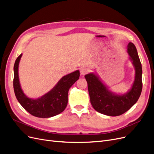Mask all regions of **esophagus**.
Masks as SVG:
<instances>
[{
	"label": "esophagus",
	"instance_id": "obj_1",
	"mask_svg": "<svg viewBox=\"0 0 154 154\" xmlns=\"http://www.w3.org/2000/svg\"><path fill=\"white\" fill-rule=\"evenodd\" d=\"M80 72H81V74L82 75H86V74L88 73L89 70L86 68H83L81 69Z\"/></svg>",
	"mask_w": 154,
	"mask_h": 154
}]
</instances>
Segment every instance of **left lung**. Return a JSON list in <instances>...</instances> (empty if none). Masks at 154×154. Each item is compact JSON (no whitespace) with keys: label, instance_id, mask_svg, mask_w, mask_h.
I'll use <instances>...</instances> for the list:
<instances>
[{"label":"left lung","instance_id":"obj_1","mask_svg":"<svg viewBox=\"0 0 154 154\" xmlns=\"http://www.w3.org/2000/svg\"><path fill=\"white\" fill-rule=\"evenodd\" d=\"M127 52L135 68V79L131 90L123 95L111 92L95 73L84 76L88 82L90 102L93 107L103 115L116 116L125 113L134 105L142 91V67L134 45L130 42L127 45Z\"/></svg>","mask_w":154,"mask_h":154}]
</instances>
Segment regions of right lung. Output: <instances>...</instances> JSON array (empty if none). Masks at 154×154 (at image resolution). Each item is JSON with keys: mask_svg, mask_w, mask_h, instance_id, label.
Here are the masks:
<instances>
[{"mask_svg": "<svg viewBox=\"0 0 154 154\" xmlns=\"http://www.w3.org/2000/svg\"><path fill=\"white\" fill-rule=\"evenodd\" d=\"M22 56L21 54L14 64L13 88L19 103L31 115L38 118H50L62 112L67 106L69 89L79 79V71L63 77L50 91L40 98H29L23 93L19 82L18 64Z\"/></svg>", "mask_w": 154, "mask_h": 154, "instance_id": "right-lung-1", "label": "right lung"}]
</instances>
